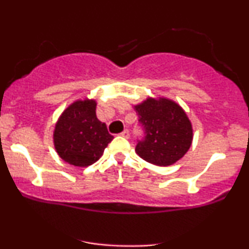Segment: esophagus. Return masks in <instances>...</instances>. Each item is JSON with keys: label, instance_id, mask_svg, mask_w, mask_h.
<instances>
[{"label": "esophagus", "instance_id": "34e87169", "mask_svg": "<svg viewBox=\"0 0 249 249\" xmlns=\"http://www.w3.org/2000/svg\"><path fill=\"white\" fill-rule=\"evenodd\" d=\"M121 136L123 137V138H128V137H130V132H128V130H124L121 133Z\"/></svg>", "mask_w": 249, "mask_h": 249}]
</instances>
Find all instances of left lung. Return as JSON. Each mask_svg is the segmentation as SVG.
Masks as SVG:
<instances>
[{"label": "left lung", "instance_id": "left-lung-1", "mask_svg": "<svg viewBox=\"0 0 249 249\" xmlns=\"http://www.w3.org/2000/svg\"><path fill=\"white\" fill-rule=\"evenodd\" d=\"M144 138L137 141L136 153L157 166L181 159L191 147L192 124L182 107L167 98H147L134 107Z\"/></svg>", "mask_w": 249, "mask_h": 249}]
</instances>
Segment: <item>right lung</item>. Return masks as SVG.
Listing matches in <instances>:
<instances>
[{"mask_svg": "<svg viewBox=\"0 0 249 249\" xmlns=\"http://www.w3.org/2000/svg\"><path fill=\"white\" fill-rule=\"evenodd\" d=\"M96 105L93 99L73 102L56 123L53 131L56 152L73 166L92 165L113 139L105 123L97 118Z\"/></svg>", "mask_w": 249, "mask_h": 249, "instance_id": "obj_1", "label": "right lung"}]
</instances>
